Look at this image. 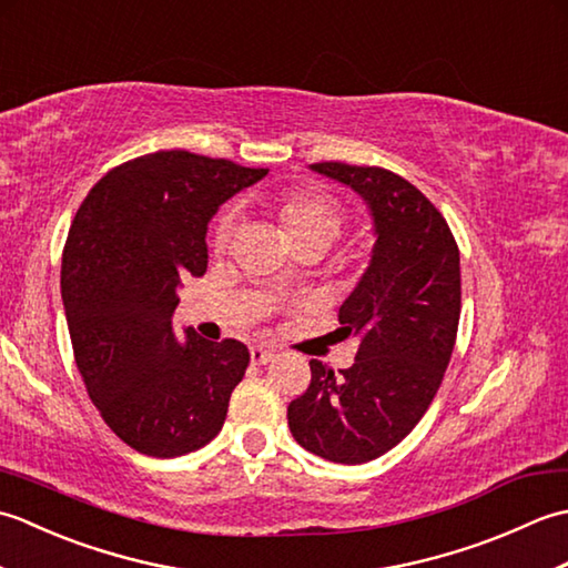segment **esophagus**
Wrapping results in <instances>:
<instances>
[{"instance_id": "34e87169", "label": "esophagus", "mask_w": 568, "mask_h": 568, "mask_svg": "<svg viewBox=\"0 0 568 568\" xmlns=\"http://www.w3.org/2000/svg\"><path fill=\"white\" fill-rule=\"evenodd\" d=\"M273 358H275V352H271V348H263V346H251V364H256V366H265V364H271Z\"/></svg>"}]
</instances>
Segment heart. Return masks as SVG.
Instances as JSON below:
<instances>
[{
  "instance_id": "obj_1",
  "label": "heart",
  "mask_w": 568,
  "mask_h": 568,
  "mask_svg": "<svg viewBox=\"0 0 568 568\" xmlns=\"http://www.w3.org/2000/svg\"><path fill=\"white\" fill-rule=\"evenodd\" d=\"M263 207L273 216L277 229H281V236L291 248L317 246L327 251L344 226L342 207L320 190H287L281 195L265 197ZM234 229V214H222L212 236L214 251L224 253L229 248Z\"/></svg>"
}]
</instances>
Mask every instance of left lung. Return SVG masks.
<instances>
[{
    "mask_svg": "<svg viewBox=\"0 0 568 568\" xmlns=\"http://www.w3.org/2000/svg\"><path fill=\"white\" fill-rule=\"evenodd\" d=\"M310 171L364 200L373 248L339 307L356 361L339 373L310 361V388L287 405V425L312 454L366 464L400 444L439 390L462 315V265L444 216L405 178L346 163Z\"/></svg>",
    "mask_w": 568,
    "mask_h": 568,
    "instance_id": "obj_1",
    "label": "left lung"
}]
</instances>
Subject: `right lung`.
Returning a JSON list of instances; mask_svg holds the SVG:
<instances>
[{"label": "right lung", "instance_id": "right-lung-1", "mask_svg": "<svg viewBox=\"0 0 568 568\" xmlns=\"http://www.w3.org/2000/svg\"><path fill=\"white\" fill-rule=\"evenodd\" d=\"M190 151L141 155L90 190L63 251L60 293L82 381L131 449L175 458L220 434L248 348L173 329L183 277L207 271L212 216L265 178Z\"/></svg>", "mask_w": 568, "mask_h": 568}]
</instances>
